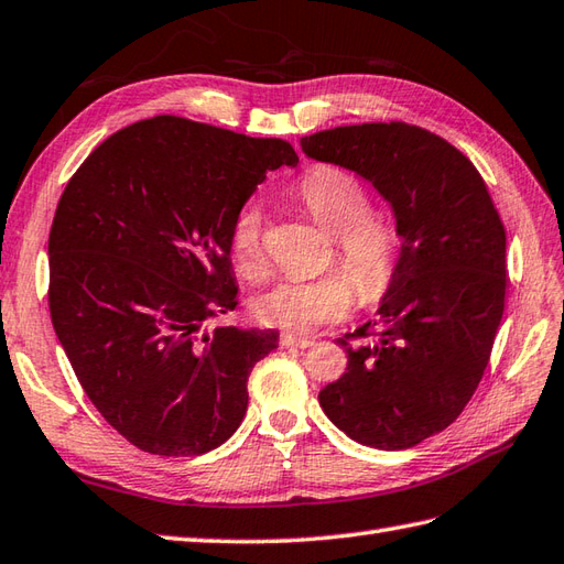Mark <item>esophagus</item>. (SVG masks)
Masks as SVG:
<instances>
[{"mask_svg": "<svg viewBox=\"0 0 564 564\" xmlns=\"http://www.w3.org/2000/svg\"><path fill=\"white\" fill-rule=\"evenodd\" d=\"M280 345L282 347H302V349H306V347L314 345V340H308V337H302V335H294V333H282Z\"/></svg>", "mask_w": 564, "mask_h": 564, "instance_id": "1", "label": "esophagus"}]
</instances>
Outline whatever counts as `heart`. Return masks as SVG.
I'll use <instances>...</instances> for the list:
<instances>
[{
    "mask_svg": "<svg viewBox=\"0 0 564 564\" xmlns=\"http://www.w3.org/2000/svg\"><path fill=\"white\" fill-rule=\"evenodd\" d=\"M299 195L321 227L335 239L343 272L318 280H286L262 292L253 302L260 323L292 333H311L318 325L349 314L355 286L365 302H379L391 290L400 265V239L388 219L371 215L369 195L352 173L335 166L311 169L299 183ZM231 253L246 278L265 272V209L250 199L231 224Z\"/></svg>",
    "mask_w": 564,
    "mask_h": 564,
    "instance_id": "obj_1",
    "label": "heart"
}]
</instances>
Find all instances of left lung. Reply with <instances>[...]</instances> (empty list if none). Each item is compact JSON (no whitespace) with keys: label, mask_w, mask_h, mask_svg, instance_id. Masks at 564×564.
Returning <instances> with one entry per match:
<instances>
[{"label":"left lung","mask_w":564,"mask_h":564,"mask_svg":"<svg viewBox=\"0 0 564 564\" xmlns=\"http://www.w3.org/2000/svg\"><path fill=\"white\" fill-rule=\"evenodd\" d=\"M302 149L377 187L400 239L379 321L349 335L357 343L337 340L347 371L318 403L357 444L410 448L460 415L490 361L507 292L502 219L478 169L415 124H343L302 137Z\"/></svg>","instance_id":"obj_1"}]
</instances>
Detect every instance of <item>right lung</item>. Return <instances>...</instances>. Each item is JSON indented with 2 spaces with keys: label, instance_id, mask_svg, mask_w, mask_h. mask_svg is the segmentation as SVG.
<instances>
[{
  "label": "right lung",
  "instance_id": "right-lung-1",
  "mask_svg": "<svg viewBox=\"0 0 564 564\" xmlns=\"http://www.w3.org/2000/svg\"><path fill=\"white\" fill-rule=\"evenodd\" d=\"M296 164L278 137L156 116L110 134L62 193L50 318L84 393L142 452L207 454L243 422L280 333L205 323L236 306V212Z\"/></svg>",
  "mask_w": 564,
  "mask_h": 564
}]
</instances>
